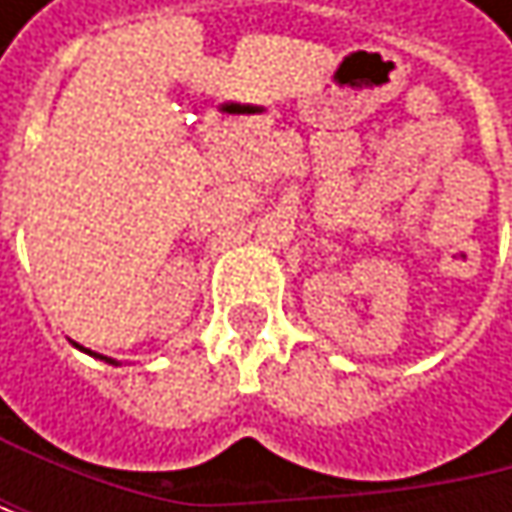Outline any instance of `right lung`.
Masks as SVG:
<instances>
[{"label":"right lung","mask_w":512,"mask_h":512,"mask_svg":"<svg viewBox=\"0 0 512 512\" xmlns=\"http://www.w3.org/2000/svg\"><path fill=\"white\" fill-rule=\"evenodd\" d=\"M73 347H76V350H82V353H88V356H94V358H100V361H106V364H115V367L121 364V361H115V358L100 356V353H91V350H85V347H79V344H73Z\"/></svg>","instance_id":"1"}]
</instances>
